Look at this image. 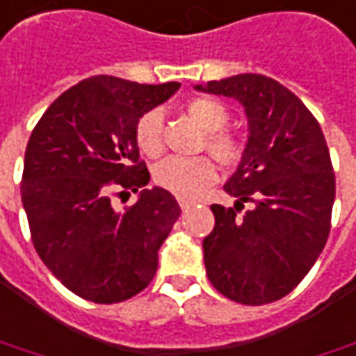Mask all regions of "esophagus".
I'll return each instance as SVG.
<instances>
[{
    "label": "esophagus",
    "mask_w": 356,
    "mask_h": 356,
    "mask_svg": "<svg viewBox=\"0 0 356 356\" xmlns=\"http://www.w3.org/2000/svg\"><path fill=\"white\" fill-rule=\"evenodd\" d=\"M177 200H179V207H181V210H187L195 204V202H193V200H188V198H177Z\"/></svg>",
    "instance_id": "1"
}]
</instances>
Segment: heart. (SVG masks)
<instances>
[{
  "label": "heart",
  "instance_id": "1",
  "mask_svg": "<svg viewBox=\"0 0 356 356\" xmlns=\"http://www.w3.org/2000/svg\"><path fill=\"white\" fill-rule=\"evenodd\" d=\"M188 117L197 122L204 132L200 149L209 154L222 168L234 169L245 158V140L226 130L229 120L228 107L214 97H195L187 103ZM134 140L138 149L147 158H158L163 152V117L158 108H149L134 124ZM216 165L207 156L181 158L171 156L159 161L154 168L156 185L181 198H195L214 183Z\"/></svg>",
  "mask_w": 356,
  "mask_h": 356
}]
</instances>
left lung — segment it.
I'll return each mask as SVG.
<instances>
[{"label":"left lung","instance_id":"left-lung-1","mask_svg":"<svg viewBox=\"0 0 356 356\" xmlns=\"http://www.w3.org/2000/svg\"><path fill=\"white\" fill-rule=\"evenodd\" d=\"M197 89L238 99L249 118L245 158L224 191L234 209L212 204L202 241L212 286L226 298L263 306L298 286L325 248L335 173L320 122L290 89L261 74ZM254 204L241 213L245 202Z\"/></svg>","mask_w":356,"mask_h":356}]
</instances>
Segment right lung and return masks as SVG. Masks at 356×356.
<instances>
[{
  "instance_id": "obj_1",
  "label": "right lung",
  "mask_w": 356,
  "mask_h": 356,
  "mask_svg": "<svg viewBox=\"0 0 356 356\" xmlns=\"http://www.w3.org/2000/svg\"><path fill=\"white\" fill-rule=\"evenodd\" d=\"M181 83L93 76L46 108L29 138L21 197L38 257L67 290L117 304L146 289L181 214L165 188H144L117 212L111 198L146 187L134 124Z\"/></svg>"
}]
</instances>
